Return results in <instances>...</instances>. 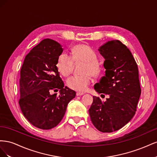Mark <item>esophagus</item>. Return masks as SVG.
I'll return each instance as SVG.
<instances>
[{
    "label": "esophagus",
    "instance_id": "obj_1",
    "mask_svg": "<svg viewBox=\"0 0 157 157\" xmlns=\"http://www.w3.org/2000/svg\"><path fill=\"white\" fill-rule=\"evenodd\" d=\"M83 94H84V93H82V92H77V96H82Z\"/></svg>",
    "mask_w": 157,
    "mask_h": 157
}]
</instances>
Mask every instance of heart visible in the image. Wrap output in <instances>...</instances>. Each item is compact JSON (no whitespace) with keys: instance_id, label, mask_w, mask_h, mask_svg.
<instances>
[{"instance_id":"b5f03b06","label":"heart","mask_w":157,"mask_h":157,"mask_svg":"<svg viewBox=\"0 0 157 157\" xmlns=\"http://www.w3.org/2000/svg\"><path fill=\"white\" fill-rule=\"evenodd\" d=\"M71 57L63 53L58 58L56 67L59 73L67 77L73 72L74 62H84L82 67V75H75L67 80L68 86L78 92H84L87 90L92 80L93 76H96L101 70L100 64L97 60V54L90 46L86 44H78L73 47Z\"/></svg>"}]
</instances>
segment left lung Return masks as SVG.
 Wrapping results in <instances>:
<instances>
[{"instance_id":"left-lung-1","label":"left lung","mask_w":157,"mask_h":157,"mask_svg":"<svg viewBox=\"0 0 157 157\" xmlns=\"http://www.w3.org/2000/svg\"><path fill=\"white\" fill-rule=\"evenodd\" d=\"M98 50L105 58V75L94 89L109 97L102 101L94 96L89 114L99 131L110 133L121 129L135 115L141 95L138 68L131 52L120 40L108 41Z\"/></svg>"}]
</instances>
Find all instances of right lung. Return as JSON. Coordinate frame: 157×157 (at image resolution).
Masks as SVG:
<instances>
[{
    "mask_svg": "<svg viewBox=\"0 0 157 157\" xmlns=\"http://www.w3.org/2000/svg\"><path fill=\"white\" fill-rule=\"evenodd\" d=\"M63 50L58 42L42 40L25 56L20 71L19 104L27 121L40 129L50 130L58 125L76 96L74 90L64 87L56 67ZM58 89V97L50 94Z\"/></svg>",
    "mask_w": 157,
    "mask_h": 157,
    "instance_id": "add662e5",
    "label": "right lung"
}]
</instances>
